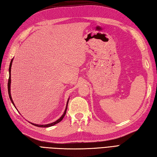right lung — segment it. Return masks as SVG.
Segmentation results:
<instances>
[{"mask_svg": "<svg viewBox=\"0 0 157 157\" xmlns=\"http://www.w3.org/2000/svg\"><path fill=\"white\" fill-rule=\"evenodd\" d=\"M13 59L11 60L10 61V66H9V81H8V92H9V98L10 99L11 102H12V103L13 104L14 106L15 107V109L16 108V106H15L14 104V102L13 101L12 99V97H11V94H10V83H11V78H10V72H11V66H12V63H13ZM68 101H69V98H68V100L67 101V106H66V109L65 110H64V112L63 113V114L62 116H61V117H60V118H59L58 120L55 121L54 123H50V124H34V123H31L32 124L36 126V127H52V126L55 125L57 123H60V122L63 120V118H64V117L65 116L66 114V113H67V106H68Z\"/></svg>", "mask_w": 157, "mask_h": 157, "instance_id": "add662e5", "label": "right lung"}]
</instances>
